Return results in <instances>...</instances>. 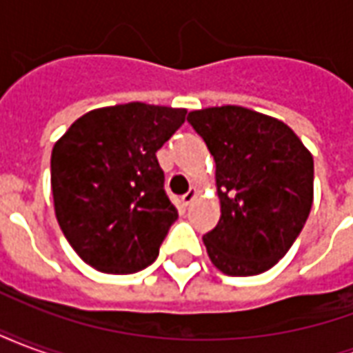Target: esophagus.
Segmentation results:
<instances>
[{"mask_svg":"<svg viewBox=\"0 0 353 353\" xmlns=\"http://www.w3.org/2000/svg\"><path fill=\"white\" fill-rule=\"evenodd\" d=\"M196 196V189H189V191L185 192L183 196H181V202H183V206H189L192 200Z\"/></svg>","mask_w":353,"mask_h":353,"instance_id":"esophagus-1","label":"esophagus"}]
</instances>
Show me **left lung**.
<instances>
[{
	"label": "left lung",
	"mask_w": 353,
	"mask_h": 353,
	"mask_svg": "<svg viewBox=\"0 0 353 353\" xmlns=\"http://www.w3.org/2000/svg\"><path fill=\"white\" fill-rule=\"evenodd\" d=\"M215 161L221 202L202 240L223 274L255 276L289 252L310 214L314 159L288 124L240 105L191 111Z\"/></svg>",
	"instance_id": "8db88e82"
}]
</instances>
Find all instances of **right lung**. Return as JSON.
Returning <instances> with one entry per match:
<instances>
[{"label":"right lung","instance_id":"obj_1","mask_svg":"<svg viewBox=\"0 0 353 353\" xmlns=\"http://www.w3.org/2000/svg\"><path fill=\"white\" fill-rule=\"evenodd\" d=\"M187 109L130 101L88 111L58 139L50 185L60 229L81 259L134 274L157 259L177 219L157 161Z\"/></svg>","mask_w":353,"mask_h":353}]
</instances>
